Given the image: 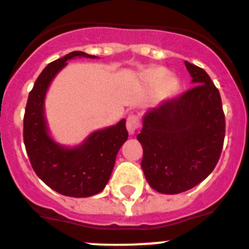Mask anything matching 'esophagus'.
Returning <instances> with one entry per match:
<instances>
[{
  "label": "esophagus",
  "mask_w": 249,
  "mask_h": 249,
  "mask_svg": "<svg viewBox=\"0 0 249 249\" xmlns=\"http://www.w3.org/2000/svg\"><path fill=\"white\" fill-rule=\"evenodd\" d=\"M126 127L129 135L133 136L136 133V131L138 129V127H140V121H138V118L136 117V116H129V117L127 118Z\"/></svg>",
  "instance_id": "34e87169"
}]
</instances>
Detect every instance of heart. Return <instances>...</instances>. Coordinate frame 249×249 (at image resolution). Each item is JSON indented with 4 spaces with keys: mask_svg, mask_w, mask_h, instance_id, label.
Masks as SVG:
<instances>
[{
    "mask_svg": "<svg viewBox=\"0 0 249 249\" xmlns=\"http://www.w3.org/2000/svg\"><path fill=\"white\" fill-rule=\"evenodd\" d=\"M147 86L156 89L160 87V92L163 97L172 96L178 89V82L175 77L168 76V71L164 68H153L144 76Z\"/></svg>",
    "mask_w": 249,
    "mask_h": 249,
    "instance_id": "obj_1",
    "label": "heart"
}]
</instances>
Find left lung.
Segmentation results:
<instances>
[{
	"instance_id": "obj_1",
	"label": "left lung",
	"mask_w": 249,
	"mask_h": 249,
	"mask_svg": "<svg viewBox=\"0 0 249 249\" xmlns=\"http://www.w3.org/2000/svg\"><path fill=\"white\" fill-rule=\"evenodd\" d=\"M195 87L144 112L137 140L149 186L177 195L201 183L221 156L226 122L219 91L207 72L184 61Z\"/></svg>"
}]
</instances>
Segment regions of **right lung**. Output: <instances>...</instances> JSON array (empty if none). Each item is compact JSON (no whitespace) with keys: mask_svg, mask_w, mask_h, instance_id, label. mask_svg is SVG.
Here are the masks:
<instances>
[{"mask_svg":"<svg viewBox=\"0 0 249 249\" xmlns=\"http://www.w3.org/2000/svg\"><path fill=\"white\" fill-rule=\"evenodd\" d=\"M85 57L100 58L74 51L47 65L28 94L23 118V141L32 168L48 187L68 197L85 198L97 195L108 183L116 157L128 138L126 120L89 133L81 143H58L48 128L46 96L54 77L67 61Z\"/></svg>","mask_w":249,"mask_h":249,"instance_id":"right-lung-1","label":"right lung"}]
</instances>
